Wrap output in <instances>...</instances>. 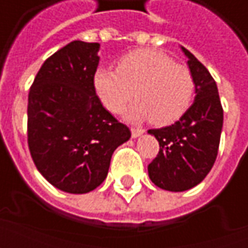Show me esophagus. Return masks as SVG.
Instances as JSON below:
<instances>
[{"label":"esophagus","mask_w":248,"mask_h":248,"mask_svg":"<svg viewBox=\"0 0 248 248\" xmlns=\"http://www.w3.org/2000/svg\"><path fill=\"white\" fill-rule=\"evenodd\" d=\"M143 131H145V130L137 129V127H131V137H133V138H137V137H140V135L143 134Z\"/></svg>","instance_id":"obj_1"}]
</instances>
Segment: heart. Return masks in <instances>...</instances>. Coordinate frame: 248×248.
<instances>
[{
	"label": "heart",
	"mask_w": 248,
	"mask_h": 248,
	"mask_svg": "<svg viewBox=\"0 0 248 248\" xmlns=\"http://www.w3.org/2000/svg\"><path fill=\"white\" fill-rule=\"evenodd\" d=\"M94 89L110 113H119L135 94L138 101L127 108L126 117L130 121L150 119L156 126H166L190 108L195 81L187 66L175 63L166 53L140 49L122 57L117 71L98 69Z\"/></svg>",
	"instance_id": "b5f03b06"
}]
</instances>
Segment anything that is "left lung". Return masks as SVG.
I'll use <instances>...</instances> for the list:
<instances>
[{"label": "left lung", "mask_w": 248, "mask_h": 248, "mask_svg": "<svg viewBox=\"0 0 248 248\" xmlns=\"http://www.w3.org/2000/svg\"><path fill=\"white\" fill-rule=\"evenodd\" d=\"M195 81V101L171 126L151 129L159 151L147 170L151 182L167 191L197 186L213 169L223 126L218 87L206 66L182 47Z\"/></svg>", "instance_id": "8db88e82"}]
</instances>
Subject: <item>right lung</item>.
I'll return each instance as SVG.
<instances>
[{"label":"right lung","mask_w":248,"mask_h":248,"mask_svg":"<svg viewBox=\"0 0 248 248\" xmlns=\"http://www.w3.org/2000/svg\"><path fill=\"white\" fill-rule=\"evenodd\" d=\"M97 42L73 41L37 73L28 102V145L35 167L62 191L85 194L105 181L129 127L103 108L94 89Z\"/></svg>","instance_id":"1"}]
</instances>
